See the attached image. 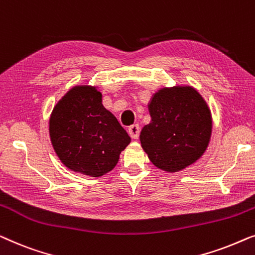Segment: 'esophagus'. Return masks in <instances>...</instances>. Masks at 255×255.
Listing matches in <instances>:
<instances>
[{"label": "esophagus", "mask_w": 255, "mask_h": 255, "mask_svg": "<svg viewBox=\"0 0 255 255\" xmlns=\"http://www.w3.org/2000/svg\"><path fill=\"white\" fill-rule=\"evenodd\" d=\"M128 134L130 135L131 138H134V139L137 138L138 134H139L138 125H131V126L128 128Z\"/></svg>", "instance_id": "esophagus-1"}]
</instances>
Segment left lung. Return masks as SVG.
I'll list each match as a JSON object with an SVG mask.
<instances>
[{"mask_svg": "<svg viewBox=\"0 0 255 255\" xmlns=\"http://www.w3.org/2000/svg\"><path fill=\"white\" fill-rule=\"evenodd\" d=\"M151 118L139 141L150 162L165 172L194 164L209 145L213 118L209 106L191 85L162 88L148 104Z\"/></svg>", "mask_w": 255, "mask_h": 255, "instance_id": "8db88e82", "label": "left lung"}]
</instances>
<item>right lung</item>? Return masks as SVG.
<instances>
[{"label": "right lung", "instance_id": "1", "mask_svg": "<svg viewBox=\"0 0 255 255\" xmlns=\"http://www.w3.org/2000/svg\"><path fill=\"white\" fill-rule=\"evenodd\" d=\"M48 130L61 163L93 178L112 171L130 143L127 131L104 107L98 87L92 85H75L55 104Z\"/></svg>", "mask_w": 255, "mask_h": 255}]
</instances>
